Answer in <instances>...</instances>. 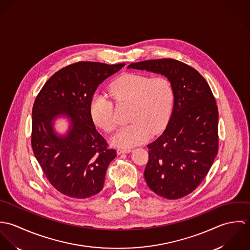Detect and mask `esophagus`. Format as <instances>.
I'll return each mask as SVG.
<instances>
[{"mask_svg": "<svg viewBox=\"0 0 250 250\" xmlns=\"http://www.w3.org/2000/svg\"><path fill=\"white\" fill-rule=\"evenodd\" d=\"M116 152L118 155H120V154H124V153H130L131 149L130 148H117Z\"/></svg>", "mask_w": 250, "mask_h": 250, "instance_id": "obj_1", "label": "esophagus"}]
</instances>
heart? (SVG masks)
Listing matches in <instances>:
<instances>
[{
  "mask_svg": "<svg viewBox=\"0 0 250 250\" xmlns=\"http://www.w3.org/2000/svg\"><path fill=\"white\" fill-rule=\"evenodd\" d=\"M108 94L118 105H130L131 124L119 129L112 138L118 147L129 148L160 133L167 124L174 102L170 82L162 76L149 78L141 74H126L108 87ZM94 124L107 133L117 126L113 104L105 96L95 97L90 105Z\"/></svg>",
  "mask_w": 250,
  "mask_h": 250,
  "instance_id": "heart-1",
  "label": "heart"
}]
</instances>
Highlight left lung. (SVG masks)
I'll use <instances>...</instances> for the list:
<instances>
[{
	"instance_id": "8db88e82",
	"label": "left lung",
	"mask_w": 250,
	"mask_h": 250,
	"mask_svg": "<svg viewBox=\"0 0 250 250\" xmlns=\"http://www.w3.org/2000/svg\"><path fill=\"white\" fill-rule=\"evenodd\" d=\"M128 68L162 74L172 85V114L164 133L147 145L144 178L160 196L184 197L200 185L217 154L218 110L213 92L199 72L173 59L135 62Z\"/></svg>"
}]
</instances>
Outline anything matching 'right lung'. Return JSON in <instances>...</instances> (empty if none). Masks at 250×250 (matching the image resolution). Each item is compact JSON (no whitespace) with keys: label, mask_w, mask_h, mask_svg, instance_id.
Wrapping results in <instances>:
<instances>
[{"label":"right lung","mask_w":250,"mask_h":250,"mask_svg":"<svg viewBox=\"0 0 250 250\" xmlns=\"http://www.w3.org/2000/svg\"><path fill=\"white\" fill-rule=\"evenodd\" d=\"M125 63L79 62L56 72L43 85L33 107L32 146L46 178L62 194L87 198L104 187L116 151L108 147L93 123L90 105L98 85ZM65 115L72 124L58 136L53 119Z\"/></svg>","instance_id":"obj_1"}]
</instances>
